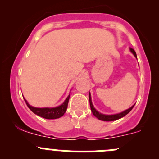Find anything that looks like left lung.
I'll use <instances>...</instances> for the list:
<instances>
[{
    "mask_svg": "<svg viewBox=\"0 0 159 159\" xmlns=\"http://www.w3.org/2000/svg\"><path fill=\"white\" fill-rule=\"evenodd\" d=\"M129 51H130L131 53H132V54L135 56V57L137 59L136 54L134 49L131 48H129ZM89 103H90V107H91V111H92V112H93V115L95 116V117H97L98 120H103V121H114L116 120H118V119H120V118H121V117H124L125 115H127V114L129 113L131 110H132L133 107H134L135 105V104H134V105H133V106H131L129 108H128V109H127V110L124 111L120 112V113H118V114H102V113H100L99 111H97L96 109L94 107L93 105V102H92V98H91V94H90V92H89Z\"/></svg>",
    "mask_w": 159,
    "mask_h": 159,
    "instance_id": "left-lung-1",
    "label": "left lung"
}]
</instances>
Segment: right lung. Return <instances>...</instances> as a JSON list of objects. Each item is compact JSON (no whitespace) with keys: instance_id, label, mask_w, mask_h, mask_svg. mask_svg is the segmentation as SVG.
Instances as JSON below:
<instances>
[{"instance_id":"1","label":"right lung","mask_w":159,"mask_h":159,"mask_svg":"<svg viewBox=\"0 0 159 159\" xmlns=\"http://www.w3.org/2000/svg\"><path fill=\"white\" fill-rule=\"evenodd\" d=\"M70 96V93L68 95V96L66 97V98L61 104V105L57 107H35L30 105V104L28 103L26 99L24 100L26 103L27 106H28L29 108L33 112L34 114H37L38 116H40V117H43V118L45 119H57L60 118L61 117H62L64 114H65L66 108H67V105L68 102H69Z\"/></svg>"}]
</instances>
